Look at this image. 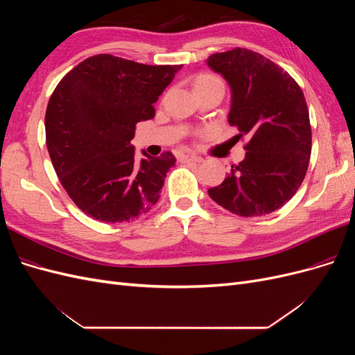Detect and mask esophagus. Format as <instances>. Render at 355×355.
Wrapping results in <instances>:
<instances>
[{
    "mask_svg": "<svg viewBox=\"0 0 355 355\" xmlns=\"http://www.w3.org/2000/svg\"><path fill=\"white\" fill-rule=\"evenodd\" d=\"M180 161H182V163H191V161H192V163H201L202 158L200 155L191 154V155H182Z\"/></svg>",
    "mask_w": 355,
    "mask_h": 355,
    "instance_id": "esophagus-1",
    "label": "esophagus"
}]
</instances>
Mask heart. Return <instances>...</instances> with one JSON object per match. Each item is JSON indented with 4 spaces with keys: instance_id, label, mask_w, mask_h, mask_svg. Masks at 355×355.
<instances>
[{
    "instance_id": "obj_1",
    "label": "heart",
    "mask_w": 355,
    "mask_h": 355,
    "mask_svg": "<svg viewBox=\"0 0 355 355\" xmlns=\"http://www.w3.org/2000/svg\"><path fill=\"white\" fill-rule=\"evenodd\" d=\"M211 85H216V87H220V89H225L223 87V81L216 77V75L213 73H200L197 80H196V89H200V87H211Z\"/></svg>"
}]
</instances>
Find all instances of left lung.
Here are the masks:
<instances>
[{"label": "left lung", "instance_id": "1", "mask_svg": "<svg viewBox=\"0 0 355 355\" xmlns=\"http://www.w3.org/2000/svg\"><path fill=\"white\" fill-rule=\"evenodd\" d=\"M207 65L228 81V121L239 139H249L244 159L209 196L239 216H265L283 207L306 175L311 124L304 92L283 68L247 49L214 53Z\"/></svg>", "mask_w": 355, "mask_h": 355}]
</instances>
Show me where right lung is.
Masks as SVG:
<instances>
[{"label":"right lung","instance_id":"1","mask_svg":"<svg viewBox=\"0 0 355 355\" xmlns=\"http://www.w3.org/2000/svg\"><path fill=\"white\" fill-rule=\"evenodd\" d=\"M182 65H144L112 55L78 63L60 80L46 111L53 167L71 200L105 223L128 222L151 210L176 158L171 153L136 159L130 141L139 121Z\"/></svg>","mask_w":355,"mask_h":355}]
</instances>
